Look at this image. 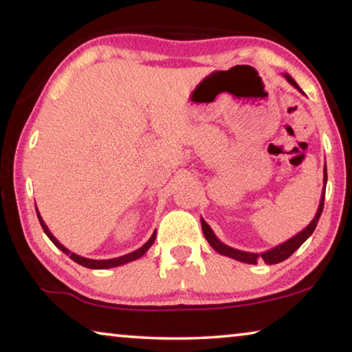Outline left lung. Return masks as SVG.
Masks as SVG:
<instances>
[{
  "instance_id": "left-lung-1",
  "label": "left lung",
  "mask_w": 352,
  "mask_h": 352,
  "mask_svg": "<svg viewBox=\"0 0 352 352\" xmlns=\"http://www.w3.org/2000/svg\"><path fill=\"white\" fill-rule=\"evenodd\" d=\"M285 79L290 83V85H294L296 90L301 91V88L298 87V83L292 79L289 74H284ZM302 93V91H301ZM324 177H323V182H324V188H323V192H321V199H320V205H318V210L317 214H315V217L312 219V222L309 223L305 230L300 231V233L295 234L294 237H290L289 241H285L283 243H279L275 248H270L267 250L264 253H250V252H242V250H237L233 247H228L225 245L223 242H220L217 239V236L214 234V231L211 230V226L208 225L204 219L201 220V230H204V234L206 237V241L210 242V245L216 250L217 253L223 254V256H228L231 259H236V261H241V262H245V264H258L259 259H264L265 264H279V262L285 261L287 258H290L292 254H294L298 248H300L302 243H305L311 234L314 233V230L317 228V223L320 220L321 212H323V205H324V190H326V182H327V170H326V164H324Z\"/></svg>"
}]
</instances>
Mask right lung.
Here are the masks:
<instances>
[{
	"label": "right lung",
	"instance_id": "add662e5",
	"mask_svg": "<svg viewBox=\"0 0 352 352\" xmlns=\"http://www.w3.org/2000/svg\"><path fill=\"white\" fill-rule=\"evenodd\" d=\"M35 211H37V217H38V222H40V225H41V228H43L45 234H46L47 237H50L51 242L54 243V245H56L58 250H62V252H63L65 254H68L69 258L73 259L74 262H77V264H80L82 267H87V269H94V270L113 269V267H119V265L127 264V262H132V261L140 259L141 256H144V253L147 252V250L152 247V243L155 242V236H157V231H153V234L151 236V239H148L141 248L135 250V252L129 253V254L119 256V258H113V259H88V258H83V256H79V254H76V253H73V252H69V250H68L67 247H63L62 243L56 239L54 234L51 233L50 228H47L46 223L43 222V219H41V216H40V212H38L37 208H35Z\"/></svg>",
	"mask_w": 352,
	"mask_h": 352
}]
</instances>
